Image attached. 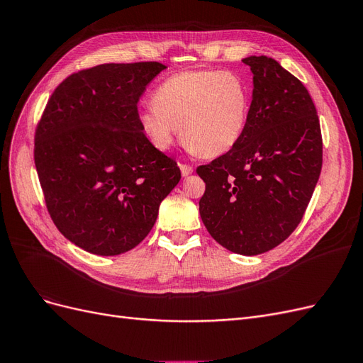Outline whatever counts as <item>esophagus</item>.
Masks as SVG:
<instances>
[{"label":"esophagus","instance_id":"34e87169","mask_svg":"<svg viewBox=\"0 0 363 363\" xmlns=\"http://www.w3.org/2000/svg\"><path fill=\"white\" fill-rule=\"evenodd\" d=\"M180 171H182L183 177H188V175H191L194 172V168L189 167V164H180Z\"/></svg>","mask_w":363,"mask_h":363}]
</instances>
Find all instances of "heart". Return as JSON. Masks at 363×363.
Wrapping results in <instances>:
<instances>
[{
	"mask_svg": "<svg viewBox=\"0 0 363 363\" xmlns=\"http://www.w3.org/2000/svg\"><path fill=\"white\" fill-rule=\"evenodd\" d=\"M251 86L235 71L194 69L164 79L152 94V106L142 108V131L159 150L177 136L203 157H218L242 138L251 113Z\"/></svg>",
	"mask_w": 363,
	"mask_h": 363,
	"instance_id": "heart-1",
	"label": "heart"
}]
</instances>
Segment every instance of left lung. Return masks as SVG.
I'll return each mask as SVG.
<instances>
[{
  "label": "left lung",
  "instance_id": "1",
  "mask_svg": "<svg viewBox=\"0 0 363 363\" xmlns=\"http://www.w3.org/2000/svg\"><path fill=\"white\" fill-rule=\"evenodd\" d=\"M252 74L247 128L221 157L196 168L206 183L200 216L228 251L256 256L281 244L309 204L323 167L320 119L303 83L267 56Z\"/></svg>",
  "mask_w": 363,
  "mask_h": 363
}]
</instances>
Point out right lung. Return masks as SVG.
<instances>
[{
	"instance_id": "right-lung-1",
	"label": "right lung",
	"mask_w": 363,
	"mask_h": 363,
	"mask_svg": "<svg viewBox=\"0 0 363 363\" xmlns=\"http://www.w3.org/2000/svg\"><path fill=\"white\" fill-rule=\"evenodd\" d=\"M167 69L159 62L104 63L69 75L36 128L35 163L59 232L98 256L135 248L182 179L147 139L138 101Z\"/></svg>"
}]
</instances>
